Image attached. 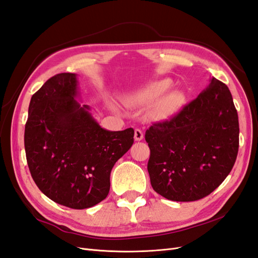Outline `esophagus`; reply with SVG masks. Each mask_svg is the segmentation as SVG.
I'll use <instances>...</instances> for the list:
<instances>
[{
	"label": "esophagus",
	"instance_id": "1",
	"mask_svg": "<svg viewBox=\"0 0 258 258\" xmlns=\"http://www.w3.org/2000/svg\"><path fill=\"white\" fill-rule=\"evenodd\" d=\"M144 138V134L141 129H136L135 130V140L136 141H141Z\"/></svg>",
	"mask_w": 258,
	"mask_h": 258
}]
</instances>
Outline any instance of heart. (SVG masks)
Wrapping results in <instances>:
<instances>
[{
	"instance_id": "1",
	"label": "heart",
	"mask_w": 258,
	"mask_h": 258,
	"mask_svg": "<svg viewBox=\"0 0 258 258\" xmlns=\"http://www.w3.org/2000/svg\"><path fill=\"white\" fill-rule=\"evenodd\" d=\"M171 86H172V81L169 79L156 81L140 91L137 96V100L140 102H152L167 92ZM184 101L185 97L181 91H170L160 98L157 104L155 105V112L159 117H169L175 114L183 106Z\"/></svg>"
}]
</instances>
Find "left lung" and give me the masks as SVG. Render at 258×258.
Returning a JSON list of instances; mask_svg holds the SVG:
<instances>
[{
  "label": "left lung",
  "mask_w": 258,
  "mask_h": 258,
  "mask_svg": "<svg viewBox=\"0 0 258 258\" xmlns=\"http://www.w3.org/2000/svg\"><path fill=\"white\" fill-rule=\"evenodd\" d=\"M153 189L172 201L207 197L227 177L239 150V120L227 86L213 77L170 120L145 132Z\"/></svg>",
  "instance_id": "left-lung-1"
}]
</instances>
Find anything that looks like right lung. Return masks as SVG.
Wrapping results in <instances>:
<instances>
[{"label": "right lung", "mask_w": 258, "mask_h": 258, "mask_svg": "<svg viewBox=\"0 0 258 258\" xmlns=\"http://www.w3.org/2000/svg\"><path fill=\"white\" fill-rule=\"evenodd\" d=\"M73 73H60L31 98L25 128L29 170L40 190L71 209L91 208L110 191L115 162L134 144L135 130L108 131L81 105Z\"/></svg>", "instance_id": "obj_1"}]
</instances>
